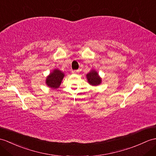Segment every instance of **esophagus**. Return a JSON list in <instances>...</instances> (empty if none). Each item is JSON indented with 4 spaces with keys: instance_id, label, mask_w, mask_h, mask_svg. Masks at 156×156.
<instances>
[{
    "instance_id": "1",
    "label": "esophagus",
    "mask_w": 156,
    "mask_h": 156,
    "mask_svg": "<svg viewBox=\"0 0 156 156\" xmlns=\"http://www.w3.org/2000/svg\"><path fill=\"white\" fill-rule=\"evenodd\" d=\"M72 74H78V70H72Z\"/></svg>"
}]
</instances>
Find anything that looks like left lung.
<instances>
[{
  "mask_svg": "<svg viewBox=\"0 0 156 156\" xmlns=\"http://www.w3.org/2000/svg\"><path fill=\"white\" fill-rule=\"evenodd\" d=\"M87 80L90 85L98 86L101 84L102 79L99 76L98 73L95 70H92L86 75Z\"/></svg>",
  "mask_w": 156,
  "mask_h": 156,
  "instance_id": "left-lung-1",
  "label": "left lung"
}]
</instances>
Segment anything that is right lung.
<instances>
[{
	"label": "right lung",
	"mask_w": 156,
	"mask_h": 156,
	"mask_svg": "<svg viewBox=\"0 0 156 156\" xmlns=\"http://www.w3.org/2000/svg\"><path fill=\"white\" fill-rule=\"evenodd\" d=\"M64 77V74L58 69H54L46 78V84L52 89L59 88L62 80Z\"/></svg>",
	"instance_id": "right-lung-1"
}]
</instances>
